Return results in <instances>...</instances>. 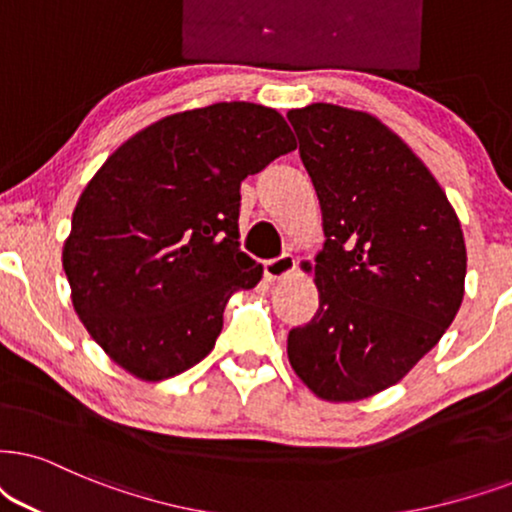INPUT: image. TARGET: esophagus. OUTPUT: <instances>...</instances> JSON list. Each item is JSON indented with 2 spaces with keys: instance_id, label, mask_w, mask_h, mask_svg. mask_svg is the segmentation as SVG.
I'll use <instances>...</instances> for the list:
<instances>
[{
  "instance_id": "obj_1",
  "label": "esophagus",
  "mask_w": 512,
  "mask_h": 512,
  "mask_svg": "<svg viewBox=\"0 0 512 512\" xmlns=\"http://www.w3.org/2000/svg\"><path fill=\"white\" fill-rule=\"evenodd\" d=\"M293 269H295V257L290 255V252H281L278 257L264 260V276H267L269 281H276V278L288 276Z\"/></svg>"
}]
</instances>
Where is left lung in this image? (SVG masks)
<instances>
[{
	"label": "left lung",
	"mask_w": 512,
	"mask_h": 512,
	"mask_svg": "<svg viewBox=\"0 0 512 512\" xmlns=\"http://www.w3.org/2000/svg\"><path fill=\"white\" fill-rule=\"evenodd\" d=\"M288 122L326 231L319 309L288 333V357L321 399H366L399 383L454 321L461 222L428 167L368 113L312 103Z\"/></svg>",
	"instance_id": "1"
}]
</instances>
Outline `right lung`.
Masks as SVG:
<instances>
[{"instance_id": "obj_1", "label": "right lung", "mask_w": 512, "mask_h": 512, "mask_svg": "<svg viewBox=\"0 0 512 512\" xmlns=\"http://www.w3.org/2000/svg\"><path fill=\"white\" fill-rule=\"evenodd\" d=\"M290 151L274 108L231 101L153 122L101 165L77 200L63 269L115 364L165 380L208 357L229 295L262 278L238 243L241 181Z\"/></svg>"}]
</instances>
